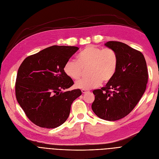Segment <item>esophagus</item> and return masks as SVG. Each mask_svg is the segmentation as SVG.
I'll return each instance as SVG.
<instances>
[{
	"instance_id": "obj_1",
	"label": "esophagus",
	"mask_w": 159,
	"mask_h": 159,
	"mask_svg": "<svg viewBox=\"0 0 159 159\" xmlns=\"http://www.w3.org/2000/svg\"><path fill=\"white\" fill-rule=\"evenodd\" d=\"M81 91H82V93H86L88 92V90H86V89H82Z\"/></svg>"
}]
</instances>
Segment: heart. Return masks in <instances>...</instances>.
<instances>
[{
    "mask_svg": "<svg viewBox=\"0 0 159 159\" xmlns=\"http://www.w3.org/2000/svg\"><path fill=\"white\" fill-rule=\"evenodd\" d=\"M118 57L110 48L88 45L77 55V61L69 59L64 66V71L68 77L77 80L82 75V68L88 69V77L82 78L75 82L77 88L91 89L103 82L110 81L117 70Z\"/></svg>",
    "mask_w": 159,
    "mask_h": 159,
    "instance_id": "1",
    "label": "heart"
}]
</instances>
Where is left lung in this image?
<instances>
[{
	"label": "left lung",
	"mask_w": 159,
	"mask_h": 159,
	"mask_svg": "<svg viewBox=\"0 0 159 159\" xmlns=\"http://www.w3.org/2000/svg\"><path fill=\"white\" fill-rule=\"evenodd\" d=\"M104 45L116 52L117 70L105 87L93 91L95 97L91 108L99 118L115 121L136 106L146 90L148 73L141 52L120 42L109 41Z\"/></svg>",
	"instance_id": "8db88e82"
}]
</instances>
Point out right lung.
I'll list each match as a JSON object with an SVG mask.
<instances>
[{
  "label": "right lung",
  "mask_w": 159,
  "mask_h": 159,
  "mask_svg": "<svg viewBox=\"0 0 159 159\" xmlns=\"http://www.w3.org/2000/svg\"><path fill=\"white\" fill-rule=\"evenodd\" d=\"M79 48L53 46L25 58L15 84L16 100L28 119L45 128L60 126L68 118L71 106L82 95L79 89L64 91L74 84L64 66Z\"/></svg>",
  "instance_id": "obj_1"
}]
</instances>
